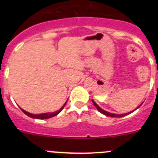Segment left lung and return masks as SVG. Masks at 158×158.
I'll return each mask as SVG.
<instances>
[{
    "label": "left lung",
    "mask_w": 158,
    "mask_h": 158,
    "mask_svg": "<svg viewBox=\"0 0 158 158\" xmlns=\"http://www.w3.org/2000/svg\"><path fill=\"white\" fill-rule=\"evenodd\" d=\"M93 104H94L95 107H96V109L98 110V111H100V113H102V114H103V115H107V116H111V117H123V116H125V115H129V114H131V112H133V111H135V110L138 109V108H139V107H140V106L142 105V104H143V103H142V104H141L139 106V107H137L136 109H135V110H133V111H130V112H128V113H125V114H120V115H118V114H113V113L108 112V111H104V109H102L101 107H99V106L97 105V104H96V102H94V100H93Z\"/></svg>",
    "instance_id": "1"
}]
</instances>
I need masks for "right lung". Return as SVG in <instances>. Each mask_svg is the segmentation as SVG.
<instances>
[{
	"label": "right lung",
	"instance_id": "1",
	"mask_svg": "<svg viewBox=\"0 0 158 158\" xmlns=\"http://www.w3.org/2000/svg\"><path fill=\"white\" fill-rule=\"evenodd\" d=\"M66 102H65V104H64V105L62 106V107H61V108H60L58 111H54V112H51V113H50V112L43 113V114H37V115H35V114H31V113H30V112H27V111H26L25 110L22 109V108H20V109L22 110V111L24 113L25 115H27V116L31 117V118H37V119H46V118H51V117H54V116H55V115H58V114H59V113L62 111V109L64 108V107H65V104H66Z\"/></svg>",
	"mask_w": 158,
	"mask_h": 158
}]
</instances>
